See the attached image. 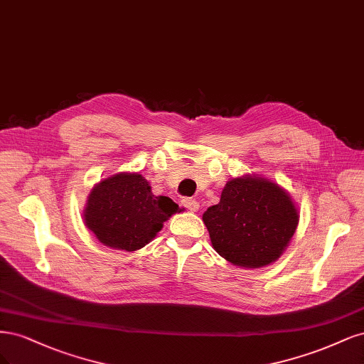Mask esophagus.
Here are the masks:
<instances>
[{
  "label": "esophagus",
  "mask_w": 364,
  "mask_h": 364,
  "mask_svg": "<svg viewBox=\"0 0 364 364\" xmlns=\"http://www.w3.org/2000/svg\"><path fill=\"white\" fill-rule=\"evenodd\" d=\"M183 205H184L187 210H191V212H196V210L199 208V203L196 201L195 198H184V199H183Z\"/></svg>",
  "instance_id": "1"
}]
</instances>
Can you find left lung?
<instances>
[{"mask_svg": "<svg viewBox=\"0 0 364 364\" xmlns=\"http://www.w3.org/2000/svg\"><path fill=\"white\" fill-rule=\"evenodd\" d=\"M203 220L219 255L242 267H263L283 254L298 227V210L272 181L232 178Z\"/></svg>", "mask_w": 364, "mask_h": 364, "instance_id": "8db88e82", "label": "left lung"}]
</instances>
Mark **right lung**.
I'll list each match as a JSON object with an SVG mask.
<instances>
[{
	"instance_id": "1",
	"label": "right lung",
	"mask_w": 364,
	"mask_h": 364,
	"mask_svg": "<svg viewBox=\"0 0 364 364\" xmlns=\"http://www.w3.org/2000/svg\"><path fill=\"white\" fill-rule=\"evenodd\" d=\"M180 207L156 196L140 173H116L93 187L85 208L87 228L105 246L136 251L156 237Z\"/></svg>"
}]
</instances>
